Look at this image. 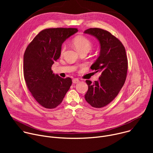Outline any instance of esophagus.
Returning <instances> with one entry per match:
<instances>
[{
  "mask_svg": "<svg viewBox=\"0 0 153 153\" xmlns=\"http://www.w3.org/2000/svg\"><path fill=\"white\" fill-rule=\"evenodd\" d=\"M79 82V80L77 79H73V83H77Z\"/></svg>",
  "mask_w": 153,
  "mask_h": 153,
  "instance_id": "esophagus-1",
  "label": "esophagus"
}]
</instances>
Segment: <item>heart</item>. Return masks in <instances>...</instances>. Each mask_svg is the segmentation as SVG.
Returning a JSON list of instances; mask_svg holds the SVG:
<instances>
[{
	"label": "heart",
	"mask_w": 153,
	"mask_h": 153,
	"mask_svg": "<svg viewBox=\"0 0 153 153\" xmlns=\"http://www.w3.org/2000/svg\"><path fill=\"white\" fill-rule=\"evenodd\" d=\"M73 44L76 49L80 53L83 51H89L92 48L91 41L84 36H77L73 39ZM66 50V45L63 44L61 46L60 54L63 56Z\"/></svg>",
	"instance_id": "heart-1"
}]
</instances>
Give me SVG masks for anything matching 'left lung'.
Instances as JSON below:
<instances>
[{"label":"left lung","instance_id":"obj_1","mask_svg":"<svg viewBox=\"0 0 153 153\" xmlns=\"http://www.w3.org/2000/svg\"><path fill=\"white\" fill-rule=\"evenodd\" d=\"M84 33L94 36L99 41V56L91 69L100 72L99 80L92 83L86 80L88 89L86 101L94 108H102L113 101L123 86L128 70V59L122 42L108 31L94 28Z\"/></svg>","mask_w":153,"mask_h":153}]
</instances>
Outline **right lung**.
Returning <instances> with one entry per match:
<instances>
[{"label": "right lung", "mask_w": 153, "mask_h": 153, "mask_svg": "<svg viewBox=\"0 0 153 153\" xmlns=\"http://www.w3.org/2000/svg\"><path fill=\"white\" fill-rule=\"evenodd\" d=\"M78 31L77 28H56L41 31L28 45L24 56V75L35 100L48 109L62 102L72 84L70 77L53 73L51 67L60 56L63 42Z\"/></svg>", "instance_id": "1"}]
</instances>
